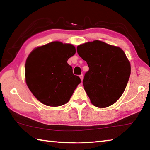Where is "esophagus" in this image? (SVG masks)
Masks as SVG:
<instances>
[{
	"label": "esophagus",
	"mask_w": 150,
	"mask_h": 150,
	"mask_svg": "<svg viewBox=\"0 0 150 150\" xmlns=\"http://www.w3.org/2000/svg\"><path fill=\"white\" fill-rule=\"evenodd\" d=\"M79 77H80V79H81V81H83V75H79Z\"/></svg>",
	"instance_id": "obj_1"
}]
</instances>
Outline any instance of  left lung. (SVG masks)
<instances>
[{"instance_id": "1", "label": "left lung", "mask_w": 150, "mask_h": 150, "mask_svg": "<svg viewBox=\"0 0 150 150\" xmlns=\"http://www.w3.org/2000/svg\"><path fill=\"white\" fill-rule=\"evenodd\" d=\"M77 53L89 70L83 86L96 107L112 105L122 95L130 76V63L120 47L95 40L78 45Z\"/></svg>"}]
</instances>
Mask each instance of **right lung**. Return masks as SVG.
<instances>
[{"label":"right lung","mask_w":150,"mask_h":150,"mask_svg":"<svg viewBox=\"0 0 150 150\" xmlns=\"http://www.w3.org/2000/svg\"><path fill=\"white\" fill-rule=\"evenodd\" d=\"M75 52L72 44L53 42L35 48L29 54L25 65L26 83L44 105H65L81 83V79L73 75L72 67L67 63Z\"/></svg>","instance_id":"right-lung-1"}]
</instances>
